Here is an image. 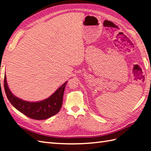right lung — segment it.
Segmentation results:
<instances>
[{
    "instance_id": "right-lung-1",
    "label": "right lung",
    "mask_w": 151,
    "mask_h": 151,
    "mask_svg": "<svg viewBox=\"0 0 151 151\" xmlns=\"http://www.w3.org/2000/svg\"><path fill=\"white\" fill-rule=\"evenodd\" d=\"M67 82H65L58 88L49 97L37 102L26 101L13 94L9 89L6 74L4 75V86L8 99L18 111L31 119L44 120L56 115L60 110L63 103V93Z\"/></svg>"
}]
</instances>
